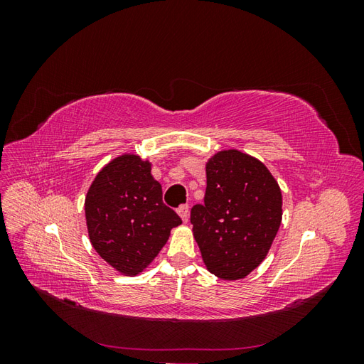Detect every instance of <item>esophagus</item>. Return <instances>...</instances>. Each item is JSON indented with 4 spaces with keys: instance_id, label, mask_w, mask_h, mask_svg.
Segmentation results:
<instances>
[{
    "instance_id": "34e87169",
    "label": "esophagus",
    "mask_w": 364,
    "mask_h": 364,
    "mask_svg": "<svg viewBox=\"0 0 364 364\" xmlns=\"http://www.w3.org/2000/svg\"><path fill=\"white\" fill-rule=\"evenodd\" d=\"M178 213H179L181 218L183 220L185 223L188 222V217H190V206H188V205H181V206L178 208Z\"/></svg>"
}]
</instances>
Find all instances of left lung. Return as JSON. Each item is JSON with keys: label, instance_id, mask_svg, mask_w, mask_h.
<instances>
[{"label": "left lung", "instance_id": "left-lung-1", "mask_svg": "<svg viewBox=\"0 0 364 364\" xmlns=\"http://www.w3.org/2000/svg\"><path fill=\"white\" fill-rule=\"evenodd\" d=\"M281 218V190L266 165L238 150L209 159L203 203L190 217L209 272L229 281L247 277L267 255Z\"/></svg>", "mask_w": 364, "mask_h": 364}]
</instances>
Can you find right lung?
Masks as SVG:
<instances>
[{
  "mask_svg": "<svg viewBox=\"0 0 364 364\" xmlns=\"http://www.w3.org/2000/svg\"><path fill=\"white\" fill-rule=\"evenodd\" d=\"M147 161L123 155L97 174L85 200L90 240L106 262L138 274L167 243L181 217L162 202Z\"/></svg>",
  "mask_w": 364,
  "mask_h": 364,
  "instance_id": "obj_1",
  "label": "right lung"
}]
</instances>
